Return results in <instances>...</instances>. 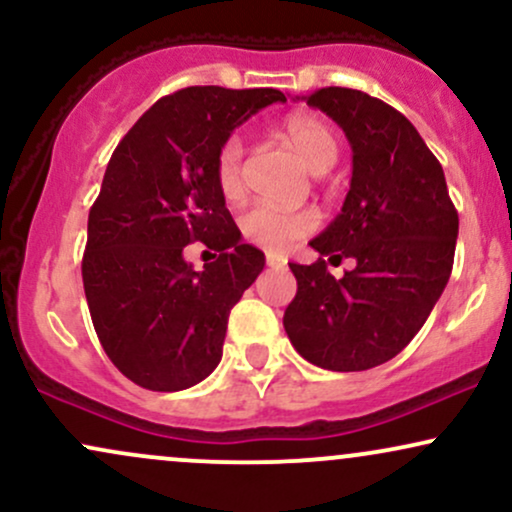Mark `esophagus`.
<instances>
[{"label": "esophagus", "mask_w": 512, "mask_h": 512, "mask_svg": "<svg viewBox=\"0 0 512 512\" xmlns=\"http://www.w3.org/2000/svg\"><path fill=\"white\" fill-rule=\"evenodd\" d=\"M286 257L284 255H274V252H267V267H284Z\"/></svg>", "instance_id": "1"}]
</instances>
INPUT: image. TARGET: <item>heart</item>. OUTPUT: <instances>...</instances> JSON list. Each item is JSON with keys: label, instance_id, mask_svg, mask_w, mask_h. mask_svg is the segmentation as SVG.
Returning a JSON list of instances; mask_svg holds the SVG:
<instances>
[{"label": "heart", "instance_id": "obj_1", "mask_svg": "<svg viewBox=\"0 0 512 512\" xmlns=\"http://www.w3.org/2000/svg\"><path fill=\"white\" fill-rule=\"evenodd\" d=\"M284 134L313 173H322L337 161V137H334L332 127L320 117L291 115L284 122ZM214 180L226 199L240 195V187H243V142L236 134L228 137L216 151ZM238 228L240 236L255 248L284 252L315 231L317 216L313 209H284L276 207V204L257 202L240 214Z\"/></svg>", "mask_w": 512, "mask_h": 512}]
</instances>
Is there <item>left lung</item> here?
I'll return each instance as SVG.
<instances>
[{"mask_svg":"<svg viewBox=\"0 0 512 512\" xmlns=\"http://www.w3.org/2000/svg\"><path fill=\"white\" fill-rule=\"evenodd\" d=\"M305 103L344 129L354 151L342 214L310 248L313 264H289L298 281L284 330L305 361L327 370H368L395 358L424 327L452 272L457 209L443 168L399 110L327 86ZM325 254L357 267L334 280Z\"/></svg>","mask_w":512,"mask_h":512,"instance_id":"left-lung-1","label":"left lung"}]
</instances>
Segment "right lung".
I'll use <instances>...</instances> for the list:
<instances>
[{
    "label": "right lung",
    "instance_id": "1",
    "mask_svg": "<svg viewBox=\"0 0 512 512\" xmlns=\"http://www.w3.org/2000/svg\"><path fill=\"white\" fill-rule=\"evenodd\" d=\"M276 88L190 86L134 122L88 211L81 276L105 354L132 383L178 392L219 366L231 308L264 269L214 180L219 146ZM204 242L220 257L195 273L181 250Z\"/></svg>",
    "mask_w": 512,
    "mask_h": 512
}]
</instances>
